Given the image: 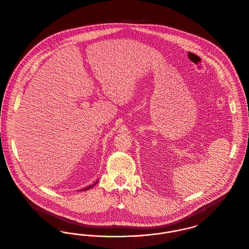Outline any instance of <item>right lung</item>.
<instances>
[{
    "label": "right lung",
    "instance_id": "right-lung-1",
    "mask_svg": "<svg viewBox=\"0 0 249 249\" xmlns=\"http://www.w3.org/2000/svg\"><path fill=\"white\" fill-rule=\"evenodd\" d=\"M97 183H98V181H96V182H95V183H94V184H92V185H90V186H89V187H87V188H85V189H83V190H82V192H83V191H88V190H89V189H90V188H92V187H94V186H95V185H96V184H97Z\"/></svg>",
    "mask_w": 249,
    "mask_h": 249
}]
</instances>
